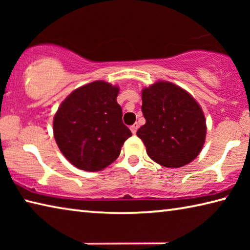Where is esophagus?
<instances>
[{"instance_id":"1","label":"esophagus","mask_w":250,"mask_h":250,"mask_svg":"<svg viewBox=\"0 0 250 250\" xmlns=\"http://www.w3.org/2000/svg\"><path fill=\"white\" fill-rule=\"evenodd\" d=\"M138 128H139V125H138V124H134L133 125H131V126H130L131 132H132L133 134H135V133H137V130H138Z\"/></svg>"}]
</instances>
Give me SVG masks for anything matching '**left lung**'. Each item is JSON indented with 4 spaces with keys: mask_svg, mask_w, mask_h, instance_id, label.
<instances>
[{
    "mask_svg": "<svg viewBox=\"0 0 250 250\" xmlns=\"http://www.w3.org/2000/svg\"><path fill=\"white\" fill-rule=\"evenodd\" d=\"M146 125L137 135L154 162L181 167L196 158L205 142L206 122L197 101L168 82H158L142 90Z\"/></svg>",
    "mask_w": 250,
    "mask_h": 250,
    "instance_id": "left-lung-1",
    "label": "left lung"
}]
</instances>
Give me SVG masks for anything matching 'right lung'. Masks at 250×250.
Returning a JSON list of instances; mask_svg holds the SVG:
<instances>
[{
    "label": "right lung",
    "mask_w": 250,
    "mask_h": 250,
    "mask_svg": "<svg viewBox=\"0 0 250 250\" xmlns=\"http://www.w3.org/2000/svg\"><path fill=\"white\" fill-rule=\"evenodd\" d=\"M119 88L97 80L74 90L59 105L53 130L57 146L76 167L96 172L119 156L132 133L122 122Z\"/></svg>",
    "instance_id": "obj_1"
}]
</instances>
